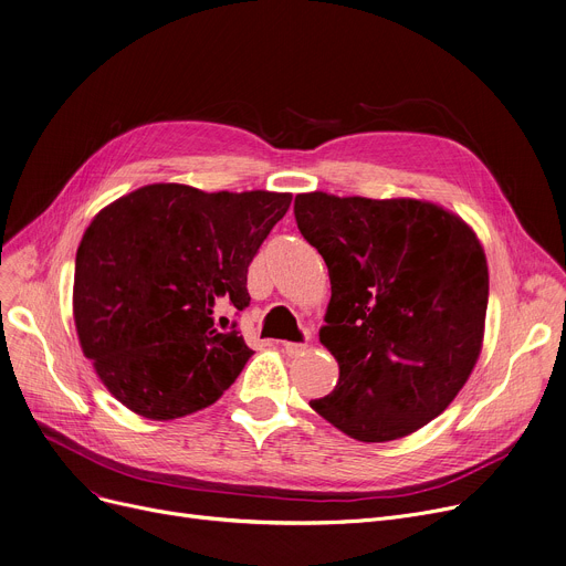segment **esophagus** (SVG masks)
Returning a JSON list of instances; mask_svg holds the SVG:
<instances>
[{"instance_id": "esophagus-1", "label": "esophagus", "mask_w": 566, "mask_h": 566, "mask_svg": "<svg viewBox=\"0 0 566 566\" xmlns=\"http://www.w3.org/2000/svg\"><path fill=\"white\" fill-rule=\"evenodd\" d=\"M307 350V344H295V342H284L282 344V353L291 355V358H298V355H303Z\"/></svg>"}]
</instances>
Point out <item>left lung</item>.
<instances>
[{
    "label": "left lung",
    "mask_w": 566,
    "mask_h": 566,
    "mask_svg": "<svg viewBox=\"0 0 566 566\" xmlns=\"http://www.w3.org/2000/svg\"><path fill=\"white\" fill-rule=\"evenodd\" d=\"M295 222L331 273L321 344L335 390L310 401L360 442L422 429L461 392L482 353L489 265L478 233L422 199L295 195Z\"/></svg>",
    "instance_id": "8db88e82"
}]
</instances>
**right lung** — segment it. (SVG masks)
I'll list each match as a JSON object with an SVG mask.
<instances>
[{"mask_svg": "<svg viewBox=\"0 0 566 566\" xmlns=\"http://www.w3.org/2000/svg\"><path fill=\"white\" fill-rule=\"evenodd\" d=\"M289 206V192L154 184L92 220L75 256L73 318L116 401L165 422L224 395L252 348L220 333L213 312L250 305L248 268Z\"/></svg>", "mask_w": 566, "mask_h": 566, "instance_id": "obj_1", "label": "right lung"}]
</instances>
